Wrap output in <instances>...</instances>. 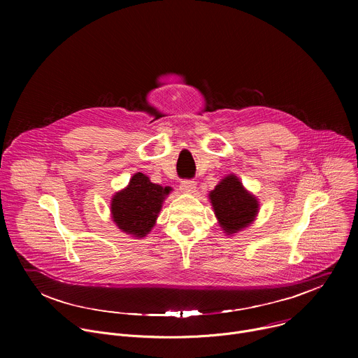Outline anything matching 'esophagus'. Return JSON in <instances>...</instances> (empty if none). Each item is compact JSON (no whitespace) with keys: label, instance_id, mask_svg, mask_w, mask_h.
I'll return each instance as SVG.
<instances>
[{"label":"esophagus","instance_id":"obj_1","mask_svg":"<svg viewBox=\"0 0 358 358\" xmlns=\"http://www.w3.org/2000/svg\"><path fill=\"white\" fill-rule=\"evenodd\" d=\"M195 188H196V182L192 180H184L180 184V191L185 192V194H192L195 191Z\"/></svg>","mask_w":358,"mask_h":358}]
</instances>
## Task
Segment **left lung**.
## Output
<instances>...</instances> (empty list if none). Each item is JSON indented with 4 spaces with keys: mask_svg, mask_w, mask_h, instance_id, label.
<instances>
[{
    "mask_svg": "<svg viewBox=\"0 0 358 358\" xmlns=\"http://www.w3.org/2000/svg\"><path fill=\"white\" fill-rule=\"evenodd\" d=\"M215 217L227 235L236 234L249 227L259 211L257 196L248 192L239 178L227 176L210 192Z\"/></svg>",
    "mask_w": 358,
    "mask_h": 358,
    "instance_id": "8db88e82",
    "label": "left lung"
}]
</instances>
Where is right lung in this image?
Returning a JSON list of instances; mask_svg holds the SVG:
<instances>
[{"label":"right lung","instance_id":"add662e5","mask_svg":"<svg viewBox=\"0 0 358 358\" xmlns=\"http://www.w3.org/2000/svg\"><path fill=\"white\" fill-rule=\"evenodd\" d=\"M170 191L171 187H162L151 182L145 174L136 173L129 185L112 198L110 211L115 224L129 235L145 236L155 227Z\"/></svg>","mask_w":358,"mask_h":358}]
</instances>
